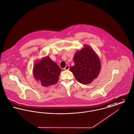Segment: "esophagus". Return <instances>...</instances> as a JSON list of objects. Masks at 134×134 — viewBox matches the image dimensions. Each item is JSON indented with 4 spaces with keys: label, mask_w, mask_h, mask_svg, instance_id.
I'll list each match as a JSON object with an SVG mask.
<instances>
[{
    "label": "esophagus",
    "mask_w": 134,
    "mask_h": 134,
    "mask_svg": "<svg viewBox=\"0 0 134 134\" xmlns=\"http://www.w3.org/2000/svg\"><path fill=\"white\" fill-rule=\"evenodd\" d=\"M69 69H70V66H69V65H66V66L64 68V70H69Z\"/></svg>",
    "instance_id": "obj_1"
}]
</instances>
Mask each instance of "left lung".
<instances>
[{"label":"left lung","instance_id":"left-lung-1","mask_svg":"<svg viewBox=\"0 0 134 134\" xmlns=\"http://www.w3.org/2000/svg\"><path fill=\"white\" fill-rule=\"evenodd\" d=\"M83 46L75 54V64L70 70L79 82L86 85L91 83L98 76L101 64L99 58L92 48L87 45Z\"/></svg>","mask_w":134,"mask_h":134}]
</instances>
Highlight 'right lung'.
Here are the masks:
<instances>
[{
    "label": "right lung",
    "mask_w": 134,
    "mask_h": 134,
    "mask_svg": "<svg viewBox=\"0 0 134 134\" xmlns=\"http://www.w3.org/2000/svg\"><path fill=\"white\" fill-rule=\"evenodd\" d=\"M61 71V69L57 64L48 56L36 61L33 68L35 79L44 87L56 84Z\"/></svg>",
    "instance_id": "obj_1"
}]
</instances>
